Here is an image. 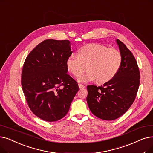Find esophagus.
<instances>
[{
  "mask_svg": "<svg viewBox=\"0 0 153 153\" xmlns=\"http://www.w3.org/2000/svg\"><path fill=\"white\" fill-rule=\"evenodd\" d=\"M78 85H79V89H83V88H85V85H83V84H78Z\"/></svg>",
  "mask_w": 153,
  "mask_h": 153,
  "instance_id": "esophagus-1",
  "label": "esophagus"
}]
</instances>
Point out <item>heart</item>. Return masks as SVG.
I'll return each instance as SVG.
<instances>
[{
	"instance_id": "heart-1",
	"label": "heart",
	"mask_w": 153,
	"mask_h": 153,
	"mask_svg": "<svg viewBox=\"0 0 153 153\" xmlns=\"http://www.w3.org/2000/svg\"><path fill=\"white\" fill-rule=\"evenodd\" d=\"M78 56L72 54L66 59L68 71L79 77L85 70L88 71L79 79L80 82L94 81L99 84L107 82L113 78L120 69L122 55L114 48H109L100 44L91 43L78 50Z\"/></svg>"
}]
</instances>
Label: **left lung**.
Segmentation results:
<instances>
[{
    "mask_svg": "<svg viewBox=\"0 0 153 153\" xmlns=\"http://www.w3.org/2000/svg\"><path fill=\"white\" fill-rule=\"evenodd\" d=\"M122 55V63L116 75L103 85H88L86 98L89 109L103 120L117 119L127 111L135 100L140 80L139 68L132 52L116 39Z\"/></svg>",
    "mask_w": 153,
    "mask_h": 153,
    "instance_id": "obj_1",
    "label": "left lung"
}]
</instances>
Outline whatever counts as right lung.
<instances>
[{
  "mask_svg": "<svg viewBox=\"0 0 153 153\" xmlns=\"http://www.w3.org/2000/svg\"><path fill=\"white\" fill-rule=\"evenodd\" d=\"M72 53L68 40L47 39L24 62L21 76L24 96L32 112L44 121L54 122L64 117L79 91L65 65Z\"/></svg>",
  "mask_w": 153,
  "mask_h": 153,
  "instance_id": "add662e5",
  "label": "right lung"
}]
</instances>
